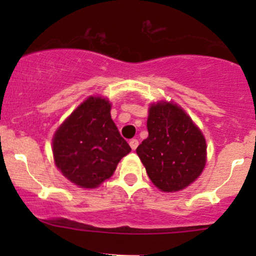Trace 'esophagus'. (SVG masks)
Returning a JSON list of instances; mask_svg holds the SVG:
<instances>
[{"label":"esophagus","mask_w":256,"mask_h":256,"mask_svg":"<svg viewBox=\"0 0 256 256\" xmlns=\"http://www.w3.org/2000/svg\"><path fill=\"white\" fill-rule=\"evenodd\" d=\"M128 143H130V146H131L132 150H134V149H136L138 146V140H136V138H132V140H130V142H128Z\"/></svg>","instance_id":"1"}]
</instances>
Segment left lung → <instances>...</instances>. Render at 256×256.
Masks as SVG:
<instances>
[{
	"instance_id": "8db88e82",
	"label": "left lung",
	"mask_w": 256,
	"mask_h": 256,
	"mask_svg": "<svg viewBox=\"0 0 256 256\" xmlns=\"http://www.w3.org/2000/svg\"><path fill=\"white\" fill-rule=\"evenodd\" d=\"M148 137L136 152L161 192L183 190L206 165L207 146L200 128L179 106L161 101L149 107Z\"/></svg>"
}]
</instances>
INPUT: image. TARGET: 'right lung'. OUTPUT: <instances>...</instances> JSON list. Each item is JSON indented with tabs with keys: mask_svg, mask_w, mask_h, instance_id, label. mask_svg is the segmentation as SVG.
<instances>
[{
	"mask_svg": "<svg viewBox=\"0 0 256 256\" xmlns=\"http://www.w3.org/2000/svg\"><path fill=\"white\" fill-rule=\"evenodd\" d=\"M131 152L110 116V104L90 96L72 112L52 138L55 165L70 182L94 189L110 178Z\"/></svg>",
	"mask_w": 256,
	"mask_h": 256,
	"instance_id": "1",
	"label": "right lung"
}]
</instances>
